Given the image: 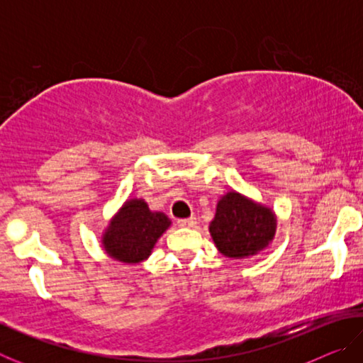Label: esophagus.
<instances>
[{
	"instance_id": "esophagus-1",
	"label": "esophagus",
	"mask_w": 363,
	"mask_h": 363,
	"mask_svg": "<svg viewBox=\"0 0 363 363\" xmlns=\"http://www.w3.org/2000/svg\"><path fill=\"white\" fill-rule=\"evenodd\" d=\"M177 225L184 227V229H192V227L196 225V219L195 218H187V219H179L177 220Z\"/></svg>"
}]
</instances>
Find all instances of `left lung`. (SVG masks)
I'll return each instance as SVG.
<instances>
[{
    "mask_svg": "<svg viewBox=\"0 0 363 363\" xmlns=\"http://www.w3.org/2000/svg\"><path fill=\"white\" fill-rule=\"evenodd\" d=\"M277 232V216L237 190H229L218 200L210 233L220 255L230 259H248L272 243Z\"/></svg>",
    "mask_w": 363,
    "mask_h": 363,
    "instance_id": "left-lung-1",
    "label": "left lung"
}]
</instances>
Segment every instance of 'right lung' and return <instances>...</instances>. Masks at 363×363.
Segmentation results:
<instances>
[{
    "instance_id": "right-lung-1",
    "label": "right lung",
    "mask_w": 363,
    "mask_h": 363,
    "mask_svg": "<svg viewBox=\"0 0 363 363\" xmlns=\"http://www.w3.org/2000/svg\"><path fill=\"white\" fill-rule=\"evenodd\" d=\"M169 227L167 214L152 211L144 199H130L104 227L101 243L112 259L139 264L152 255L158 238Z\"/></svg>"
}]
</instances>
